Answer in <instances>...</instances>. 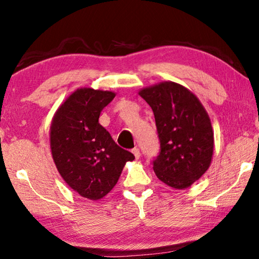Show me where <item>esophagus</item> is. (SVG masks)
Masks as SVG:
<instances>
[{
  "mask_svg": "<svg viewBox=\"0 0 259 259\" xmlns=\"http://www.w3.org/2000/svg\"><path fill=\"white\" fill-rule=\"evenodd\" d=\"M131 152H133L135 157H136V159H138L139 157H141V151H139L138 147H134V149L131 150Z\"/></svg>",
  "mask_w": 259,
  "mask_h": 259,
  "instance_id": "obj_1",
  "label": "esophagus"
}]
</instances>
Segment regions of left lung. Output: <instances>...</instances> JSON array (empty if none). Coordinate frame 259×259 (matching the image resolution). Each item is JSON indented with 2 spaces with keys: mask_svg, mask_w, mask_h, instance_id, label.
<instances>
[{
  "mask_svg": "<svg viewBox=\"0 0 259 259\" xmlns=\"http://www.w3.org/2000/svg\"><path fill=\"white\" fill-rule=\"evenodd\" d=\"M153 110L160 143L153 169L175 189L190 187L210 167L213 130L210 117L194 93L173 81L139 92Z\"/></svg>",
  "mask_w": 259,
  "mask_h": 259,
  "instance_id": "8db88e82",
  "label": "left lung"
}]
</instances>
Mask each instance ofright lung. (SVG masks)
<instances>
[{"label":"right lung","mask_w":259,"mask_h":259,"mask_svg":"<svg viewBox=\"0 0 259 259\" xmlns=\"http://www.w3.org/2000/svg\"><path fill=\"white\" fill-rule=\"evenodd\" d=\"M115 93L79 89L57 109L51 125V149L57 170L68 186L97 200L117 183L135 155L118 146L99 123L101 110Z\"/></svg>","instance_id":"add662e5"}]
</instances>
